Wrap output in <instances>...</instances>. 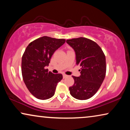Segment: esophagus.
Instances as JSON below:
<instances>
[{"label": "esophagus", "instance_id": "1", "mask_svg": "<svg viewBox=\"0 0 130 130\" xmlns=\"http://www.w3.org/2000/svg\"><path fill=\"white\" fill-rule=\"evenodd\" d=\"M67 77V75H66V74H63V79H64V78Z\"/></svg>", "mask_w": 130, "mask_h": 130}]
</instances>
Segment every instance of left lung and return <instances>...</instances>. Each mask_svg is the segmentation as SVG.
I'll use <instances>...</instances> for the list:
<instances>
[{"instance_id":"8db88e82","label":"left lung","mask_w":130,"mask_h":130,"mask_svg":"<svg viewBox=\"0 0 130 130\" xmlns=\"http://www.w3.org/2000/svg\"><path fill=\"white\" fill-rule=\"evenodd\" d=\"M74 50L80 76H72L74 83L69 88L70 95L79 100L90 98L96 93L106 74L105 56L101 47L89 39L80 37L66 40Z\"/></svg>"}]
</instances>
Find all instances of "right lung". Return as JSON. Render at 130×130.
Wrapping results in <instances>:
<instances>
[{
  "label": "right lung",
  "mask_w": 130,
  "mask_h": 130,
  "mask_svg": "<svg viewBox=\"0 0 130 130\" xmlns=\"http://www.w3.org/2000/svg\"><path fill=\"white\" fill-rule=\"evenodd\" d=\"M64 39L42 37L31 42L22 57V74L26 88L37 99L45 100L53 96L61 74H53L48 66L53 54L65 43Z\"/></svg>",
  "instance_id": "right-lung-1"
}]
</instances>
